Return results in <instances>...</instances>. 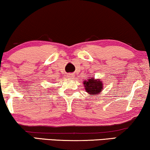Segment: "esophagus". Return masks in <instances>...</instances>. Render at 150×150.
Segmentation results:
<instances>
[{
    "instance_id": "esophagus-1",
    "label": "esophagus",
    "mask_w": 150,
    "mask_h": 150,
    "mask_svg": "<svg viewBox=\"0 0 150 150\" xmlns=\"http://www.w3.org/2000/svg\"><path fill=\"white\" fill-rule=\"evenodd\" d=\"M67 76H68V78H70V79H71V77L74 76L73 74H67Z\"/></svg>"
}]
</instances>
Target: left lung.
Returning a JSON list of instances; mask_svg holds the SVG:
<instances>
[{"label":"left lung","instance_id":"8db88e82","mask_svg":"<svg viewBox=\"0 0 150 150\" xmlns=\"http://www.w3.org/2000/svg\"><path fill=\"white\" fill-rule=\"evenodd\" d=\"M83 84L85 85L86 91L89 93V95H97L98 93H100L102 89H103L102 82L100 80H95L94 78L87 79V81H84Z\"/></svg>","mask_w":150,"mask_h":150}]
</instances>
